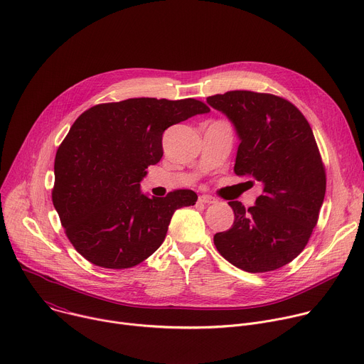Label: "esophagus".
I'll list each match as a JSON object with an SVG mask.
<instances>
[{"mask_svg":"<svg viewBox=\"0 0 364 364\" xmlns=\"http://www.w3.org/2000/svg\"><path fill=\"white\" fill-rule=\"evenodd\" d=\"M198 201L203 203V204H215L216 203V198L212 197V196H207V194H203L198 197Z\"/></svg>","mask_w":364,"mask_h":364,"instance_id":"esophagus-1","label":"esophagus"}]
</instances>
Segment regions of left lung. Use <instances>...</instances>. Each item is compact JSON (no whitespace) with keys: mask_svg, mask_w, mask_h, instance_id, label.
Instances as JSON below:
<instances>
[{"mask_svg":"<svg viewBox=\"0 0 364 364\" xmlns=\"http://www.w3.org/2000/svg\"><path fill=\"white\" fill-rule=\"evenodd\" d=\"M207 103L239 136L235 173L262 186L249 209L229 201L235 222L215 235V245L239 269L275 271L302 252L324 201L326 170L313 129L291 102L271 93L230 90Z\"/></svg>","mask_w":364,"mask_h":364,"instance_id":"obj_1","label":"left lung"}]
</instances>
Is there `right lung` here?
I'll list each match as a JSON object with an SVG mask.
<instances>
[{
    "instance_id": "right-lung-1",
    "label": "right lung",
    "mask_w": 364,
    "mask_h": 364,
    "mask_svg": "<svg viewBox=\"0 0 364 364\" xmlns=\"http://www.w3.org/2000/svg\"><path fill=\"white\" fill-rule=\"evenodd\" d=\"M210 112L196 99L134 97L85 111L55 160L53 204L66 236L89 262L132 268L166 239L174 212L193 205V190L148 197L139 183L163 157L164 131Z\"/></svg>"
}]
</instances>
